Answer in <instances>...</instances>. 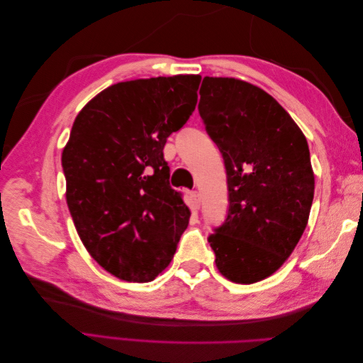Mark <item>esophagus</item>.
<instances>
[{
    "mask_svg": "<svg viewBox=\"0 0 363 363\" xmlns=\"http://www.w3.org/2000/svg\"><path fill=\"white\" fill-rule=\"evenodd\" d=\"M191 203H192V208L194 211H199L200 206H201V196H200V192L199 191H194L191 194Z\"/></svg>",
    "mask_w": 363,
    "mask_h": 363,
    "instance_id": "esophagus-1",
    "label": "esophagus"
}]
</instances>
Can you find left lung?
Masks as SVG:
<instances>
[{
  "label": "left lung",
  "mask_w": 363,
  "mask_h": 363,
  "mask_svg": "<svg viewBox=\"0 0 363 363\" xmlns=\"http://www.w3.org/2000/svg\"><path fill=\"white\" fill-rule=\"evenodd\" d=\"M199 112L224 159L225 221L207 238L215 263L235 283L276 272L307 225L315 177L303 131L260 87L204 77Z\"/></svg>",
  "instance_id": "left-lung-1"
}]
</instances>
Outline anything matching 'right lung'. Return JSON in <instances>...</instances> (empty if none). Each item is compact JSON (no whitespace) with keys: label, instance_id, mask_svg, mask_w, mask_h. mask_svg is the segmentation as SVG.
I'll return each instance as SVG.
<instances>
[{"label":"right lung","instance_id":"obj_1","mask_svg":"<svg viewBox=\"0 0 363 363\" xmlns=\"http://www.w3.org/2000/svg\"><path fill=\"white\" fill-rule=\"evenodd\" d=\"M200 75L121 82L77 115L62 152L83 245L112 276L145 283L167 268L191 212L169 186L163 147L195 111Z\"/></svg>","mask_w":363,"mask_h":363}]
</instances>
